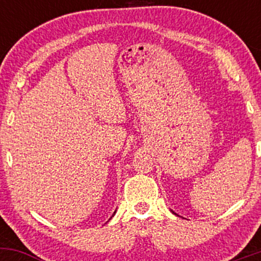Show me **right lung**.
Segmentation results:
<instances>
[{"label": "right lung", "mask_w": 261, "mask_h": 261, "mask_svg": "<svg viewBox=\"0 0 261 261\" xmlns=\"http://www.w3.org/2000/svg\"><path fill=\"white\" fill-rule=\"evenodd\" d=\"M115 212H116V211H115ZM115 212H114V215H115ZM114 215H113V216H114ZM113 216H112V217H113ZM112 217H110V218H112Z\"/></svg>", "instance_id": "obj_1"}]
</instances>
